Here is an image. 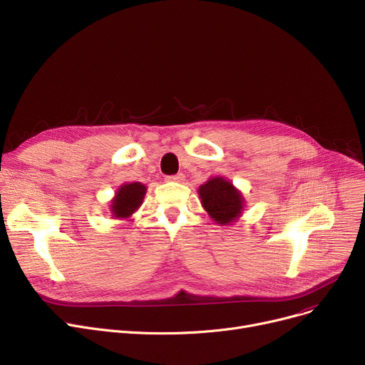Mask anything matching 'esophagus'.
Masks as SVG:
<instances>
[{"label": "esophagus", "instance_id": "obj_1", "mask_svg": "<svg viewBox=\"0 0 365 365\" xmlns=\"http://www.w3.org/2000/svg\"><path fill=\"white\" fill-rule=\"evenodd\" d=\"M185 179V176L182 173H179V174H174V176H167L165 178V180L167 182H182Z\"/></svg>", "mask_w": 365, "mask_h": 365}]
</instances>
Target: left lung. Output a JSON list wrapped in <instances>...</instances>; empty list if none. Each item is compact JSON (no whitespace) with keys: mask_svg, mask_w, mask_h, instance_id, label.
I'll use <instances>...</instances> for the list:
<instances>
[{"mask_svg":"<svg viewBox=\"0 0 365 365\" xmlns=\"http://www.w3.org/2000/svg\"><path fill=\"white\" fill-rule=\"evenodd\" d=\"M204 210L220 227L237 222L245 210V197L228 179L216 176L198 187Z\"/></svg>","mask_w":365,"mask_h":365,"instance_id":"1","label":"left lung"}]
</instances>
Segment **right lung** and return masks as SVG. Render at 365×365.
<instances>
[{
  "instance_id": "obj_1",
  "label": "right lung",
  "mask_w": 365,
  "mask_h": 365,
  "mask_svg": "<svg viewBox=\"0 0 365 365\" xmlns=\"http://www.w3.org/2000/svg\"><path fill=\"white\" fill-rule=\"evenodd\" d=\"M148 187L140 182L123 183L116 189L115 197L110 201V213L113 219H130L143 204Z\"/></svg>"
}]
</instances>
